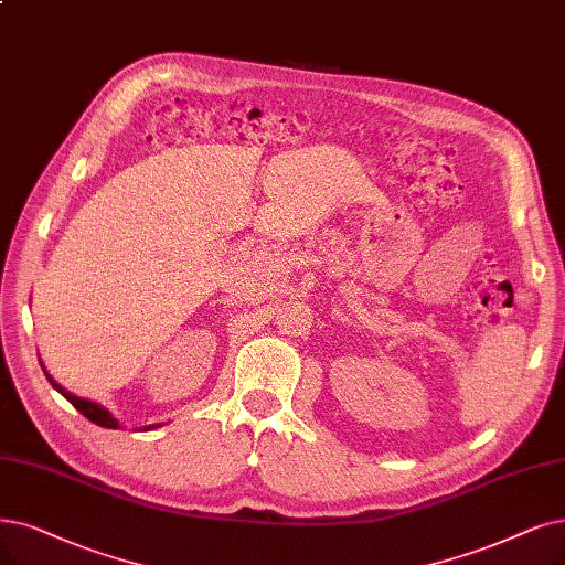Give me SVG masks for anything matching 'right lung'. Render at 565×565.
<instances>
[{
	"instance_id": "right-lung-1",
	"label": "right lung",
	"mask_w": 565,
	"mask_h": 565,
	"mask_svg": "<svg viewBox=\"0 0 565 565\" xmlns=\"http://www.w3.org/2000/svg\"><path fill=\"white\" fill-rule=\"evenodd\" d=\"M46 377L51 380V385L66 398V401H70L72 405H74V408L83 415V417H87L89 422H95L97 426H104V428H118V419L116 417H113L106 408H102V405L99 403H95V401H87V398H81V396H74L72 392H66L62 385H57V382L46 373ZM154 426H160V424H152V426H146L143 428V431H150V428H154Z\"/></svg>"
}]
</instances>
